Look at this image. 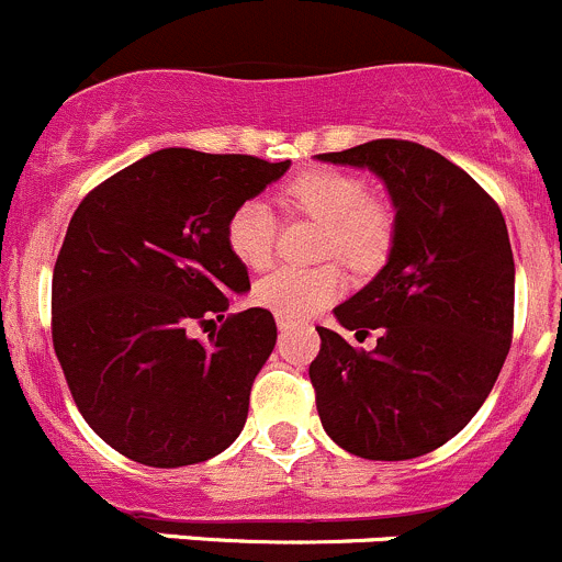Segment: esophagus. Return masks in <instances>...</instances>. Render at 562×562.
I'll list each match as a JSON object with an SVG mask.
<instances>
[{
    "label": "esophagus",
    "mask_w": 562,
    "mask_h": 562,
    "mask_svg": "<svg viewBox=\"0 0 562 562\" xmlns=\"http://www.w3.org/2000/svg\"><path fill=\"white\" fill-rule=\"evenodd\" d=\"M276 323H278V328H281V330H290L292 325H295V319H290V317H281V314H278V317H276Z\"/></svg>",
    "instance_id": "obj_1"
}]
</instances>
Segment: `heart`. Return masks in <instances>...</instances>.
<instances>
[{"mask_svg":"<svg viewBox=\"0 0 562 562\" xmlns=\"http://www.w3.org/2000/svg\"><path fill=\"white\" fill-rule=\"evenodd\" d=\"M278 201L290 215L323 223L319 256H341L352 270H372L392 245L394 217L389 206L367 192L358 176L341 170H306L278 190ZM226 243L243 265L265 267L276 245V217L259 198L243 201L228 215ZM345 286L334 261L314 267H276L254 286L256 303L281 317L301 319L328 306Z\"/></svg>","mask_w":562,"mask_h":562,"instance_id":"1","label":"heart"}]
</instances>
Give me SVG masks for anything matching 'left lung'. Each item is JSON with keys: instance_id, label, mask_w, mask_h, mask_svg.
<instances>
[{"instance_id": "8db88e82", "label": "left lung", "mask_w": 562, "mask_h": 562, "mask_svg": "<svg viewBox=\"0 0 562 562\" xmlns=\"http://www.w3.org/2000/svg\"><path fill=\"white\" fill-rule=\"evenodd\" d=\"M317 159L372 170L397 210L386 267L334 308L358 339L378 330L375 350L317 328L308 378L319 422L367 461L427 456L472 422L510 350L505 217L467 170L419 143L372 140Z\"/></svg>"}]
</instances>
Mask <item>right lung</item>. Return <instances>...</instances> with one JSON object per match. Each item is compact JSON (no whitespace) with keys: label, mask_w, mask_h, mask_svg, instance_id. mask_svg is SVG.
Segmentation results:
<instances>
[{"label":"right lung","mask_w":562,"mask_h":562,"mask_svg":"<svg viewBox=\"0 0 562 562\" xmlns=\"http://www.w3.org/2000/svg\"><path fill=\"white\" fill-rule=\"evenodd\" d=\"M290 170L248 154L162 148L117 170L68 223L52 276V341L79 414L112 450L157 469L226 450L276 347L228 215ZM224 325L206 342L195 324Z\"/></svg>","instance_id":"obj_1"}]
</instances>
